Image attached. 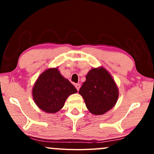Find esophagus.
<instances>
[{"label":"esophagus","mask_w":154,"mask_h":154,"mask_svg":"<svg viewBox=\"0 0 154 154\" xmlns=\"http://www.w3.org/2000/svg\"><path fill=\"white\" fill-rule=\"evenodd\" d=\"M75 88H77V91H79V88H80V84H79V83H77V84H75Z\"/></svg>","instance_id":"34e87169"}]
</instances>
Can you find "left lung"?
Segmentation results:
<instances>
[{"label": "left lung", "instance_id": "1", "mask_svg": "<svg viewBox=\"0 0 154 154\" xmlns=\"http://www.w3.org/2000/svg\"><path fill=\"white\" fill-rule=\"evenodd\" d=\"M91 114L102 115L115 106L119 89L111 74L103 66L92 68L79 91Z\"/></svg>", "mask_w": 154, "mask_h": 154}]
</instances>
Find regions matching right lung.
Masks as SVG:
<instances>
[{
  "label": "right lung",
  "instance_id": "add662e5",
  "mask_svg": "<svg viewBox=\"0 0 154 154\" xmlns=\"http://www.w3.org/2000/svg\"><path fill=\"white\" fill-rule=\"evenodd\" d=\"M32 92L38 108L46 113L55 114L62 109L67 98L77 91L56 67L47 69L40 74Z\"/></svg>",
  "mask_w": 154,
  "mask_h": 154
}]
</instances>
